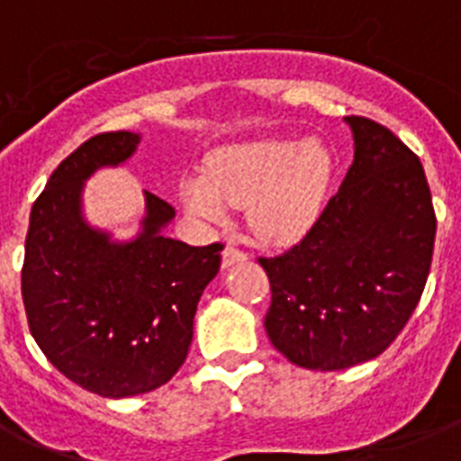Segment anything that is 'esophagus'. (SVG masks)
I'll list each match as a JSON object with an SVG mask.
<instances>
[{"label": "esophagus", "instance_id": "1", "mask_svg": "<svg viewBox=\"0 0 461 461\" xmlns=\"http://www.w3.org/2000/svg\"><path fill=\"white\" fill-rule=\"evenodd\" d=\"M246 260V253L237 246H227L222 251V267H231L237 266V263H244Z\"/></svg>", "mask_w": 461, "mask_h": 461}]
</instances>
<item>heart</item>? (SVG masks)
<instances>
[{
  "mask_svg": "<svg viewBox=\"0 0 461 461\" xmlns=\"http://www.w3.org/2000/svg\"><path fill=\"white\" fill-rule=\"evenodd\" d=\"M332 159L321 143L263 139L217 150L205 174L181 181L191 215L220 222L231 205H246L251 230L266 241L302 239L321 217Z\"/></svg>",
  "mask_w": 461,
  "mask_h": 461,
  "instance_id": "obj_1",
  "label": "heart"
}]
</instances>
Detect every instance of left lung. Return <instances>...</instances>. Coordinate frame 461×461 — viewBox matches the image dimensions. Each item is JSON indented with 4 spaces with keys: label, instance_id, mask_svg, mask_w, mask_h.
Returning a JSON list of instances; mask_svg holds the SVG:
<instances>
[{
    "label": "left lung",
    "instance_id": "1",
    "mask_svg": "<svg viewBox=\"0 0 461 461\" xmlns=\"http://www.w3.org/2000/svg\"><path fill=\"white\" fill-rule=\"evenodd\" d=\"M354 162L306 237L258 258L270 280L266 332L292 364L342 371L394 342L426 287L436 210L423 167L378 122L344 117Z\"/></svg>",
    "mask_w": 461,
    "mask_h": 461
}]
</instances>
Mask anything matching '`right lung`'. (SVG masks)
Listing matches in <instances>:
<instances>
[{
  "instance_id": "obj_1",
  "label": "right lung",
  "mask_w": 461,
  "mask_h": 461,
  "mask_svg": "<svg viewBox=\"0 0 461 461\" xmlns=\"http://www.w3.org/2000/svg\"><path fill=\"white\" fill-rule=\"evenodd\" d=\"M139 133H97L61 159L31 210L21 294L32 339L71 383L100 397L165 385L186 361L203 289L222 244L188 246L162 234L174 208L146 191L131 241L86 222L83 184L136 153Z\"/></svg>"
}]
</instances>
